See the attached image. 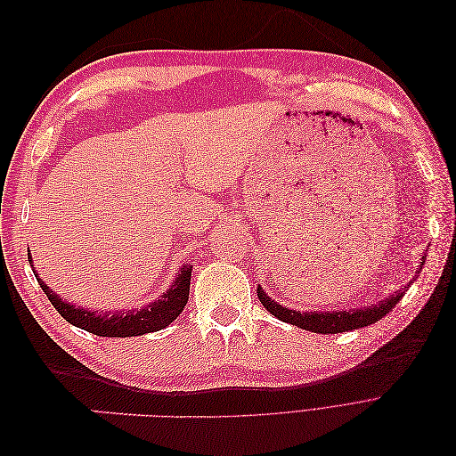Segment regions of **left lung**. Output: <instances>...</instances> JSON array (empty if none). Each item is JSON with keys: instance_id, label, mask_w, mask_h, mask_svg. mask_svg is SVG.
<instances>
[{"instance_id": "left-lung-1", "label": "left lung", "mask_w": 456, "mask_h": 456, "mask_svg": "<svg viewBox=\"0 0 456 456\" xmlns=\"http://www.w3.org/2000/svg\"><path fill=\"white\" fill-rule=\"evenodd\" d=\"M424 260H426V256H422V265L417 270V273H420V270L424 266ZM415 280H417V275L412 278V281ZM407 289L409 287H402V291H397L395 295H390L388 298L380 300L379 305L354 308V310H342V312H297V310L283 308L281 305H278V302H273L265 291H262V287L256 289V293H258V300L262 302V306H265L272 315L278 317V320L297 325L305 330H312V333L335 335V333H348V330L377 323L397 305L399 300H402Z\"/></svg>"}]
</instances>
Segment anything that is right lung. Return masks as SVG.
Listing matches in <instances>:
<instances>
[{
  "instance_id": "1",
  "label": "right lung",
  "mask_w": 456,
  "mask_h": 456,
  "mask_svg": "<svg viewBox=\"0 0 456 456\" xmlns=\"http://www.w3.org/2000/svg\"><path fill=\"white\" fill-rule=\"evenodd\" d=\"M32 265V256H30ZM36 280L44 293L68 323H72L79 329L89 330L93 335L99 337H139L146 333H154L173 323L178 314H181L188 302L190 295V278H191V265L181 266L178 278L169 287L167 293H163L156 302L134 310H119V312H91L87 308H81L70 302L62 300L59 295H54L51 289L39 280V275L34 270Z\"/></svg>"
}]
</instances>
